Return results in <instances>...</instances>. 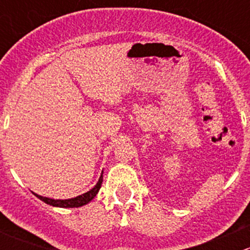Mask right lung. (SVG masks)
I'll list each match as a JSON object with an SVG mask.
<instances>
[{"label":"right lung","instance_id":"right-lung-1","mask_svg":"<svg viewBox=\"0 0 250 250\" xmlns=\"http://www.w3.org/2000/svg\"><path fill=\"white\" fill-rule=\"evenodd\" d=\"M103 184V173L100 175L99 181L97 183V185L89 190L88 192L83 193V195L77 196L75 198H70V200H53V198H48V197H43V196H40L37 193H34L37 198H40L41 201H43L44 203L49 204V206L53 207H60V208H77V207H82L84 204L89 203L93 198L97 196V193L99 192L100 188H102Z\"/></svg>","mask_w":250,"mask_h":250}]
</instances>
